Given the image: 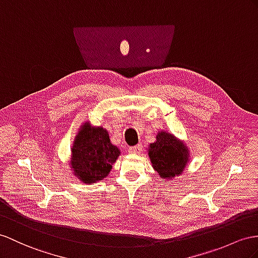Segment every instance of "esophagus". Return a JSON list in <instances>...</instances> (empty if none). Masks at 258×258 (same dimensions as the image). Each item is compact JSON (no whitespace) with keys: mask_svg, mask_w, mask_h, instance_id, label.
<instances>
[{"mask_svg":"<svg viewBox=\"0 0 258 258\" xmlns=\"http://www.w3.org/2000/svg\"><path fill=\"white\" fill-rule=\"evenodd\" d=\"M142 151V145H136V146H132L128 148L130 154H140Z\"/></svg>","mask_w":258,"mask_h":258,"instance_id":"34e87169","label":"esophagus"}]
</instances>
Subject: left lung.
<instances>
[{
	"mask_svg": "<svg viewBox=\"0 0 258 258\" xmlns=\"http://www.w3.org/2000/svg\"><path fill=\"white\" fill-rule=\"evenodd\" d=\"M148 156L155 171L167 180L182 174L189 160L186 145L166 131L159 132L156 142L149 145Z\"/></svg>",
	"mask_w": 258,
	"mask_h": 258,
	"instance_id": "left-lung-1",
	"label": "left lung"
}]
</instances>
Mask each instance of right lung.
<instances>
[{
	"instance_id": "right-lung-1",
	"label": "right lung",
	"mask_w": 258,
	"mask_h": 258,
	"mask_svg": "<svg viewBox=\"0 0 258 258\" xmlns=\"http://www.w3.org/2000/svg\"><path fill=\"white\" fill-rule=\"evenodd\" d=\"M71 151V170L85 184L107 177L121 154L120 149L111 144L108 131L91 126L89 122L79 127Z\"/></svg>"
}]
</instances>
